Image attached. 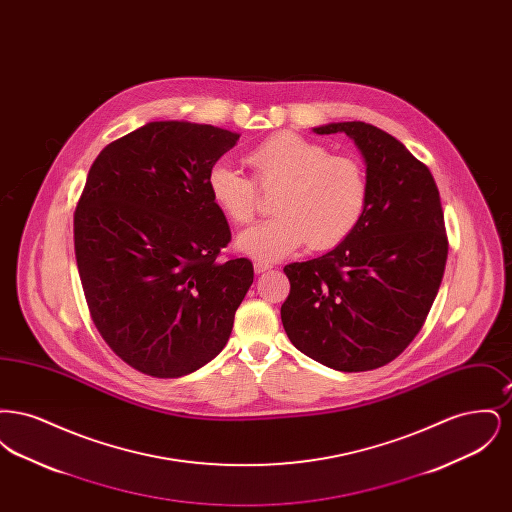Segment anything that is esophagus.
Listing matches in <instances>:
<instances>
[{
	"label": "esophagus",
	"instance_id": "esophagus-1",
	"mask_svg": "<svg viewBox=\"0 0 512 512\" xmlns=\"http://www.w3.org/2000/svg\"><path fill=\"white\" fill-rule=\"evenodd\" d=\"M253 268H255V272H257V274H263V272H267V270H270V268H272V265H268V263H263V261H255V263H253Z\"/></svg>",
	"mask_w": 512,
	"mask_h": 512
}]
</instances>
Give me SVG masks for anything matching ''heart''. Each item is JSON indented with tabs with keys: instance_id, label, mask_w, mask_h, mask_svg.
<instances>
[{
	"instance_id": "obj_1",
	"label": "heart",
	"mask_w": 512,
	"mask_h": 512,
	"mask_svg": "<svg viewBox=\"0 0 512 512\" xmlns=\"http://www.w3.org/2000/svg\"><path fill=\"white\" fill-rule=\"evenodd\" d=\"M245 163L261 190H278L276 217L238 240V249L257 261H278L303 244L313 251L334 249L363 219L368 184L361 163L351 157L330 155L328 147L295 132H276L251 147ZM207 190L234 224L255 219L259 195L244 174L217 163L207 174Z\"/></svg>"
}]
</instances>
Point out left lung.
Instances as JSON below:
<instances>
[{"mask_svg":"<svg viewBox=\"0 0 512 512\" xmlns=\"http://www.w3.org/2000/svg\"><path fill=\"white\" fill-rule=\"evenodd\" d=\"M317 134H347L366 165L365 213L326 255L286 265L290 295L280 315L293 345L341 372H365L399 357L438 295L447 234L430 169L391 134L366 122H330Z\"/></svg>","mask_w":512,"mask_h":512,"instance_id":"1","label":"left lung"}]
</instances>
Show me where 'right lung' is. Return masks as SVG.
<instances>
[{
	"mask_svg": "<svg viewBox=\"0 0 512 512\" xmlns=\"http://www.w3.org/2000/svg\"><path fill=\"white\" fill-rule=\"evenodd\" d=\"M240 134L147 122L111 142L74 211V253L92 320L126 365L180 378L215 359L253 284L249 259L220 261L230 226L207 174Z\"/></svg>",
	"mask_w": 512,
	"mask_h": 512,
	"instance_id": "add662e5",
	"label": "right lung"
}]
</instances>
